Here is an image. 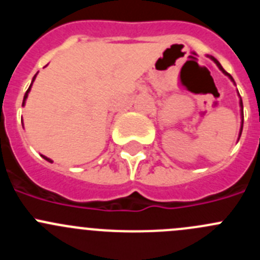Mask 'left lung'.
<instances>
[{"mask_svg": "<svg viewBox=\"0 0 260 260\" xmlns=\"http://www.w3.org/2000/svg\"><path fill=\"white\" fill-rule=\"evenodd\" d=\"M208 58H210L211 60H213L214 63H215L216 66H218V68H219V70L222 71V72L224 73V75L227 76V77L230 78V80L232 81L233 83H235V80H233V78H232V76H231L230 73H227V72H225L224 70H223V67L220 66V63H219V61L216 60V59L214 58V56H211V55H208ZM235 85H236V83H235ZM237 92H239V91H237ZM239 96H240V94H239ZM240 108H241V109H240V111H241V127H240V134H239V139H240V137H241V133H242V126H244V107H242V99H241V98H240ZM239 139H237V140H239Z\"/></svg>", "mask_w": 260, "mask_h": 260, "instance_id": "1", "label": "left lung"}]
</instances>
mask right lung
Returning <instances> with one entry per match:
<instances>
[{
    "label": "right lung",
    "instance_id": "right-lung-1",
    "mask_svg": "<svg viewBox=\"0 0 260 260\" xmlns=\"http://www.w3.org/2000/svg\"><path fill=\"white\" fill-rule=\"evenodd\" d=\"M36 76H37V73H36L35 75V77H33V80H32V83H30L29 85V87H28V90H27V92H25L24 94V99H23V104H21V106L24 107L25 106V101H27V98H28V94H29V91H30V87H32V85H33V81L36 80ZM21 123H23V120H21ZM23 128H24V125H23ZM42 157H44L45 159H46V161H49V162H52V159H50L49 157H46V156H44V154H41Z\"/></svg>",
    "mask_w": 260,
    "mask_h": 260
}]
</instances>
